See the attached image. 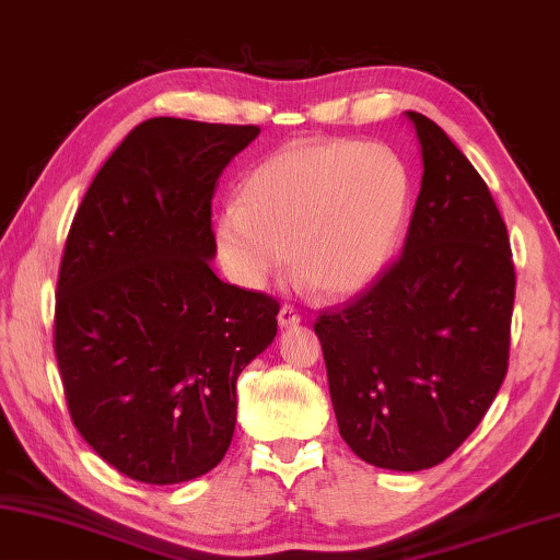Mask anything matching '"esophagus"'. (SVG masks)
<instances>
[{
	"label": "esophagus",
	"instance_id": "34e87169",
	"mask_svg": "<svg viewBox=\"0 0 560 560\" xmlns=\"http://www.w3.org/2000/svg\"><path fill=\"white\" fill-rule=\"evenodd\" d=\"M278 322H280V327H298L300 322H302V317L298 315L295 310L292 307H280V315H278Z\"/></svg>",
	"mask_w": 560,
	"mask_h": 560
}]
</instances>
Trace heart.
I'll return each instance as SVG.
<instances>
[{
	"instance_id": "obj_1",
	"label": "heart",
	"mask_w": 560,
	"mask_h": 560,
	"mask_svg": "<svg viewBox=\"0 0 560 560\" xmlns=\"http://www.w3.org/2000/svg\"><path fill=\"white\" fill-rule=\"evenodd\" d=\"M408 206V166L390 147L292 140L253 166L213 233L223 268L241 288H260L288 245L302 285L341 300L386 268Z\"/></svg>"
}]
</instances>
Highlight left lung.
I'll list each match as a JSON object with an SVG mask.
<instances>
[{
    "mask_svg": "<svg viewBox=\"0 0 560 560\" xmlns=\"http://www.w3.org/2000/svg\"><path fill=\"white\" fill-rule=\"evenodd\" d=\"M404 253L347 307L322 312L339 433L364 463L418 472L472 435L509 366L516 275L487 184L425 115Z\"/></svg>",
    "mask_w": 560,
    "mask_h": 560,
    "instance_id": "8db88e82",
    "label": "left lung"
}]
</instances>
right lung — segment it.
Wrapping results in <instances>:
<instances>
[{
  "mask_svg": "<svg viewBox=\"0 0 560 560\" xmlns=\"http://www.w3.org/2000/svg\"><path fill=\"white\" fill-rule=\"evenodd\" d=\"M258 135L179 117L137 125L68 231L54 319L68 410L137 482H189L221 463L235 381L278 335V302L211 270L215 182Z\"/></svg>",
  "mask_w": 560,
  "mask_h": 560,
  "instance_id": "obj_1",
  "label": "right lung"
}]
</instances>
